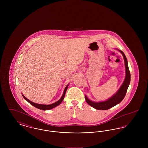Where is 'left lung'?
Returning a JSON list of instances; mask_svg holds the SVG:
<instances>
[{
  "label": "left lung",
  "mask_w": 148,
  "mask_h": 148,
  "mask_svg": "<svg viewBox=\"0 0 148 148\" xmlns=\"http://www.w3.org/2000/svg\"><path fill=\"white\" fill-rule=\"evenodd\" d=\"M122 54L123 56L124 57V62H125V77L124 79V81L121 85V87L120 88L118 91L116 92L113 97H112L108 99L107 100L104 101H100V102H94L90 100L87 98V97L85 95V99L86 101V103L89 105L92 106L94 108L97 109V110H108L113 106H114L120 103L123 99L124 98L127 90L128 88V86L130 84V73L128 67V64L127 58L125 56L124 53L121 51L118 50Z\"/></svg>",
  "instance_id": "1"
}]
</instances>
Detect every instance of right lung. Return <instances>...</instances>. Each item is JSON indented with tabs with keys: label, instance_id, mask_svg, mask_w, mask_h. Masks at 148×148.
<instances>
[{
	"label": "right lung",
	"instance_id": "add662e5",
	"mask_svg": "<svg viewBox=\"0 0 148 148\" xmlns=\"http://www.w3.org/2000/svg\"><path fill=\"white\" fill-rule=\"evenodd\" d=\"M68 85H69V84H68V85L65 87V89H64V90L63 95H62V97H61V98L58 101H57L56 103H53V104H50V105H44V104H36V103H33V102L31 101L30 100H29L27 98H25L23 94H22V95H23V98L25 99L28 102H29L31 105L34 106L35 108H38V109H40V110H48L51 109H53V108L56 107L57 106H59V105L63 101L64 98V97H65V92H66V90H67V89H68Z\"/></svg>",
	"mask_w": 148,
	"mask_h": 148
}]
</instances>
